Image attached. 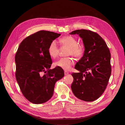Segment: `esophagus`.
<instances>
[{"mask_svg":"<svg viewBox=\"0 0 125 125\" xmlns=\"http://www.w3.org/2000/svg\"><path fill=\"white\" fill-rule=\"evenodd\" d=\"M64 73H65V75H67L68 74H69V73L67 71H64Z\"/></svg>","mask_w":125,"mask_h":125,"instance_id":"1","label":"esophagus"}]
</instances>
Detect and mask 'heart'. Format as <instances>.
<instances>
[{
  "instance_id": "heart-1",
  "label": "heart",
  "mask_w": 125,
  "mask_h": 125,
  "mask_svg": "<svg viewBox=\"0 0 125 125\" xmlns=\"http://www.w3.org/2000/svg\"><path fill=\"white\" fill-rule=\"evenodd\" d=\"M59 42L62 46L68 47L67 55L73 56L76 58H80L84 52V47L83 45L78 43L77 40L75 37L68 35L63 36L59 39ZM48 54L52 58H55L59 53V48L55 41H52L48 48ZM74 63L73 58L70 57L62 58L56 61L54 65L55 66L60 68L63 70H69Z\"/></svg>"
}]
</instances>
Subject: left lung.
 Masks as SVG:
<instances>
[{
  "instance_id": "1",
  "label": "left lung",
  "mask_w": 125,
  "mask_h": 125,
  "mask_svg": "<svg viewBox=\"0 0 125 125\" xmlns=\"http://www.w3.org/2000/svg\"><path fill=\"white\" fill-rule=\"evenodd\" d=\"M70 34H78L85 48L82 57L73 73L71 88L79 99L92 102L99 98L106 88L111 74V53L106 43L97 33L90 30H77Z\"/></svg>"
}]
</instances>
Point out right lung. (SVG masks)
<instances>
[{"mask_svg": "<svg viewBox=\"0 0 125 125\" xmlns=\"http://www.w3.org/2000/svg\"><path fill=\"white\" fill-rule=\"evenodd\" d=\"M60 35L40 31L26 37L18 47L15 56L16 80L24 96L33 104L51 99L55 83L64 76L59 67L50 69L52 60L48 52L50 43Z\"/></svg>", "mask_w": 125, "mask_h": 125, "instance_id": "obj_1", "label": "right lung"}]
</instances>
